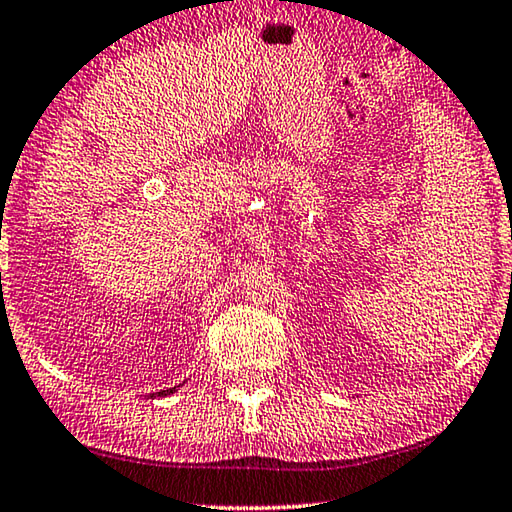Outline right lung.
Instances as JSON below:
<instances>
[{
  "label": "right lung",
  "instance_id": "right-lung-1",
  "mask_svg": "<svg viewBox=\"0 0 512 512\" xmlns=\"http://www.w3.org/2000/svg\"><path fill=\"white\" fill-rule=\"evenodd\" d=\"M170 393H174V388H167V391H160V393H151L149 398H163V395H170Z\"/></svg>",
  "mask_w": 512,
  "mask_h": 512
}]
</instances>
